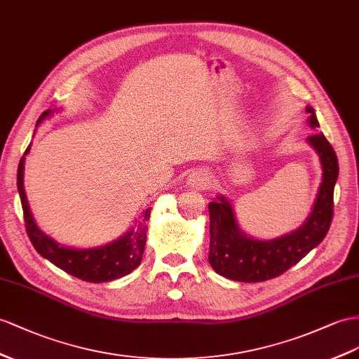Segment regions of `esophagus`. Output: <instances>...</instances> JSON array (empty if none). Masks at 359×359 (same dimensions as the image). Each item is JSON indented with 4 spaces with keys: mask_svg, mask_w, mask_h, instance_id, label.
Returning a JSON list of instances; mask_svg holds the SVG:
<instances>
[{
    "mask_svg": "<svg viewBox=\"0 0 359 359\" xmlns=\"http://www.w3.org/2000/svg\"><path fill=\"white\" fill-rule=\"evenodd\" d=\"M187 185L192 189H205L209 185V176L203 170H196L188 174Z\"/></svg>",
    "mask_w": 359,
    "mask_h": 359,
    "instance_id": "34e87169",
    "label": "esophagus"
}]
</instances>
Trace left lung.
<instances>
[{"label": "left lung", "instance_id": "1", "mask_svg": "<svg viewBox=\"0 0 359 359\" xmlns=\"http://www.w3.org/2000/svg\"><path fill=\"white\" fill-rule=\"evenodd\" d=\"M308 124L318 128L316 110L306 106ZM306 142L318 154L321 183L311 214L300 227L271 240L247 235L236 222L231 200L217 196L209 203V264L218 274L238 282H264L278 278L317 247L330 227L338 159L323 133L311 135Z\"/></svg>", "mask_w": 359, "mask_h": 359}]
</instances>
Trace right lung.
Returning <instances> with one entry per match:
<instances>
[{
	"label": "right lung",
	"mask_w": 359,
	"mask_h": 359,
	"mask_svg": "<svg viewBox=\"0 0 359 359\" xmlns=\"http://www.w3.org/2000/svg\"><path fill=\"white\" fill-rule=\"evenodd\" d=\"M54 112L56 110L51 109L43 112L38 119L36 127L43 119L50 118ZM30 147L32 144L25 150L20 162V167H18V192H20L21 197L27 233H29V238L36 252L60 270L74 276V278L92 283L112 282L132 273L142 261L151 208H147L142 212L140 222L135 223V226L128 229L124 235L107 244L81 249V247H68L57 243L50 235L41 231L39 226L36 224L29 201H27L24 189V163L25 156L30 151Z\"/></svg>",
	"instance_id": "add662e5"
}]
</instances>
